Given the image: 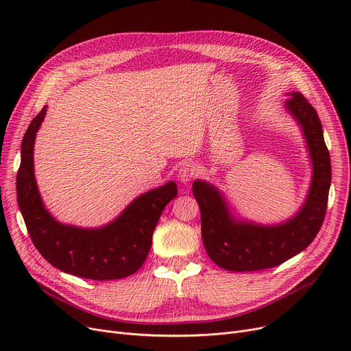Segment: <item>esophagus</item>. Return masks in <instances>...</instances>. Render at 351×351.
<instances>
[{
    "instance_id": "1",
    "label": "esophagus",
    "mask_w": 351,
    "mask_h": 351,
    "mask_svg": "<svg viewBox=\"0 0 351 351\" xmlns=\"http://www.w3.org/2000/svg\"><path fill=\"white\" fill-rule=\"evenodd\" d=\"M200 173V169H199V165L195 163V162H185L179 169V179L180 182H189L191 179L196 178L197 175Z\"/></svg>"
}]
</instances>
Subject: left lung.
<instances>
[{
  "mask_svg": "<svg viewBox=\"0 0 351 351\" xmlns=\"http://www.w3.org/2000/svg\"><path fill=\"white\" fill-rule=\"evenodd\" d=\"M285 108L299 122L313 162V178L303 208L282 225H256L234 219L215 186L195 180L193 196L200 208L202 241L208 256L222 269L254 271L276 267L303 252L319 233L331 182L330 155L316 109L300 92H291Z\"/></svg>",
  "mask_w": 351,
  "mask_h": 351,
  "instance_id": "left-lung-1",
  "label": "left lung"
}]
</instances>
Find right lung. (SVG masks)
I'll use <instances>...</instances> for the list:
<instances>
[{"label":"right lung","instance_id":"1","mask_svg":"<svg viewBox=\"0 0 351 351\" xmlns=\"http://www.w3.org/2000/svg\"><path fill=\"white\" fill-rule=\"evenodd\" d=\"M47 106L24 135L16 175V199L34 246L52 266L90 280L134 274L151 250L152 234L166 205L178 195L175 182L136 197L115 220L98 229L62 225L45 209L34 176V142Z\"/></svg>","mask_w":351,"mask_h":351}]
</instances>
